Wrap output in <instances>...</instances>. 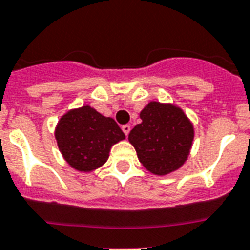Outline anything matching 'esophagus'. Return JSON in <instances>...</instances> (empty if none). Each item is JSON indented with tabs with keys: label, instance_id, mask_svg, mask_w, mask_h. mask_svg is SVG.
Masks as SVG:
<instances>
[{
	"label": "esophagus",
	"instance_id": "obj_1",
	"mask_svg": "<svg viewBox=\"0 0 250 250\" xmlns=\"http://www.w3.org/2000/svg\"><path fill=\"white\" fill-rule=\"evenodd\" d=\"M121 129H123L124 134L129 135V133H130V125H123V126H121Z\"/></svg>",
	"mask_w": 250,
	"mask_h": 250
}]
</instances>
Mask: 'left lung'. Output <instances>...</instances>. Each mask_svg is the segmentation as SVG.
Here are the masks:
<instances>
[{
	"mask_svg": "<svg viewBox=\"0 0 250 250\" xmlns=\"http://www.w3.org/2000/svg\"><path fill=\"white\" fill-rule=\"evenodd\" d=\"M141 119L129 141L143 167L157 175L179 169L193 141V126L187 116L175 105L151 102L141 112Z\"/></svg>",
	"mask_w": 250,
	"mask_h": 250,
	"instance_id": "left-lung-1",
	"label": "left lung"
}]
</instances>
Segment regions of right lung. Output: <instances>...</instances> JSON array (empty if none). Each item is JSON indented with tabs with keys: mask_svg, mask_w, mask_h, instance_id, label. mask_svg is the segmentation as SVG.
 <instances>
[{
	"mask_svg": "<svg viewBox=\"0 0 250 250\" xmlns=\"http://www.w3.org/2000/svg\"><path fill=\"white\" fill-rule=\"evenodd\" d=\"M58 147L65 161L80 171H91L107 161L109 149L125 134L116 121L90 105L65 113L55 129Z\"/></svg>",
	"mask_w": 250,
	"mask_h": 250,
	"instance_id": "obj_1",
	"label": "right lung"
}]
</instances>
